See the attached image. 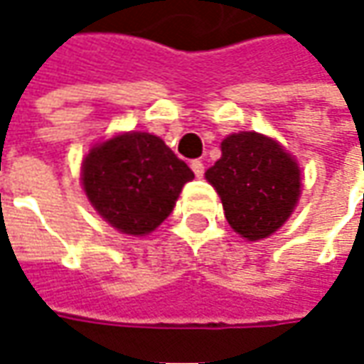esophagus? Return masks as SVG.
I'll list each match as a JSON object with an SVG mask.
<instances>
[{
    "label": "esophagus",
    "instance_id": "34e87169",
    "mask_svg": "<svg viewBox=\"0 0 364 364\" xmlns=\"http://www.w3.org/2000/svg\"><path fill=\"white\" fill-rule=\"evenodd\" d=\"M190 168H192V172H194V176H196V178H203L204 176V164L200 160H192Z\"/></svg>",
    "mask_w": 364,
    "mask_h": 364
}]
</instances>
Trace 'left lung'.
<instances>
[{"label":"left lung","mask_w":364,"mask_h":364,"mask_svg":"<svg viewBox=\"0 0 364 364\" xmlns=\"http://www.w3.org/2000/svg\"><path fill=\"white\" fill-rule=\"evenodd\" d=\"M220 151L204 176L218 192L231 229L247 241L273 235L300 198L298 161L275 139L255 132L225 137Z\"/></svg>","instance_id":"left-lung-1"}]
</instances>
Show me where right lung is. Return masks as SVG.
Instances as JSON below:
<instances>
[{"label":"right lung","mask_w":364,"mask_h":364,"mask_svg":"<svg viewBox=\"0 0 364 364\" xmlns=\"http://www.w3.org/2000/svg\"><path fill=\"white\" fill-rule=\"evenodd\" d=\"M194 172L158 135L127 132L95 144L80 180L92 208L119 232L144 237L170 213Z\"/></svg>","instance_id":"add662e5"}]
</instances>
